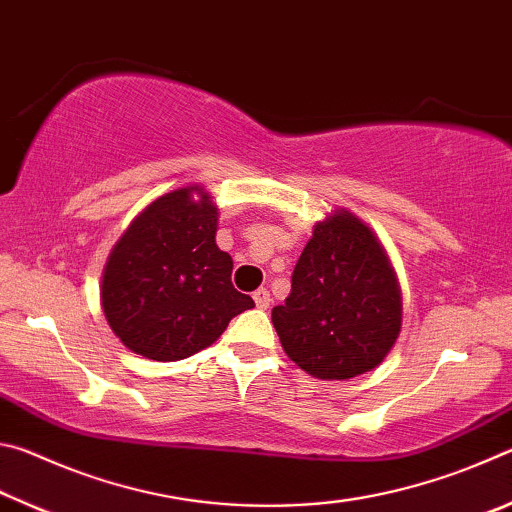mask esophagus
<instances>
[{"label":"esophagus","instance_id":"obj_1","mask_svg":"<svg viewBox=\"0 0 512 512\" xmlns=\"http://www.w3.org/2000/svg\"><path fill=\"white\" fill-rule=\"evenodd\" d=\"M253 300H255V305H257L259 309H268V307H271V293H268L266 289H257V291L253 293Z\"/></svg>","mask_w":512,"mask_h":512}]
</instances>
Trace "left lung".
<instances>
[{
  "label": "left lung",
  "instance_id": "left-lung-1",
  "mask_svg": "<svg viewBox=\"0 0 512 512\" xmlns=\"http://www.w3.org/2000/svg\"><path fill=\"white\" fill-rule=\"evenodd\" d=\"M284 352L318 379H350L377 368L400 334L402 298L391 262L357 216L316 223L273 307Z\"/></svg>",
  "mask_w": 512,
  "mask_h": 512
}]
</instances>
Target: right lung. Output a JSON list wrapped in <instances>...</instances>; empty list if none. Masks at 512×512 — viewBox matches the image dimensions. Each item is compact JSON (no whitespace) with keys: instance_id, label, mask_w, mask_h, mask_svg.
Instances as JSON below:
<instances>
[{"instance_id":"right-lung-1","label":"right lung","mask_w":512,"mask_h":512,"mask_svg":"<svg viewBox=\"0 0 512 512\" xmlns=\"http://www.w3.org/2000/svg\"><path fill=\"white\" fill-rule=\"evenodd\" d=\"M216 221L210 196L176 189L146 207L112 248L101 305L128 350L153 361L192 357L255 307L232 287V257L216 246Z\"/></svg>"}]
</instances>
